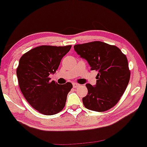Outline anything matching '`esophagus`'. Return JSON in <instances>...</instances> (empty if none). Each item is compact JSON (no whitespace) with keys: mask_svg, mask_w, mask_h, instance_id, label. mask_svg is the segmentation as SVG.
<instances>
[{"mask_svg":"<svg viewBox=\"0 0 147 147\" xmlns=\"http://www.w3.org/2000/svg\"><path fill=\"white\" fill-rule=\"evenodd\" d=\"M72 86H73V88H76L79 87V86H80V85L78 84H77V83H74V84H72Z\"/></svg>","mask_w":147,"mask_h":147,"instance_id":"1","label":"esophagus"}]
</instances>
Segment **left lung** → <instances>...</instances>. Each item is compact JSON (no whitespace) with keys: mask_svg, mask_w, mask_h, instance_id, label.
Masks as SVG:
<instances>
[{"mask_svg":"<svg viewBox=\"0 0 147 147\" xmlns=\"http://www.w3.org/2000/svg\"><path fill=\"white\" fill-rule=\"evenodd\" d=\"M75 51L96 70V84L86 85L88 94L83 103L88 109L105 112L114 107L125 92L130 79L128 61L116 46L95 41L74 46Z\"/></svg>","mask_w":147,"mask_h":147,"instance_id":"1","label":"left lung"}]
</instances>
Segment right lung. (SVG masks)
<instances>
[{"label":"right lung","mask_w":147,"mask_h":147,"mask_svg":"<svg viewBox=\"0 0 147 147\" xmlns=\"http://www.w3.org/2000/svg\"><path fill=\"white\" fill-rule=\"evenodd\" d=\"M72 46H40L21 57L16 74L23 96L41 114L53 115L63 109L71 83L60 85L50 81L49 75L58 69L63 57Z\"/></svg>","instance_id":"1"}]
</instances>
